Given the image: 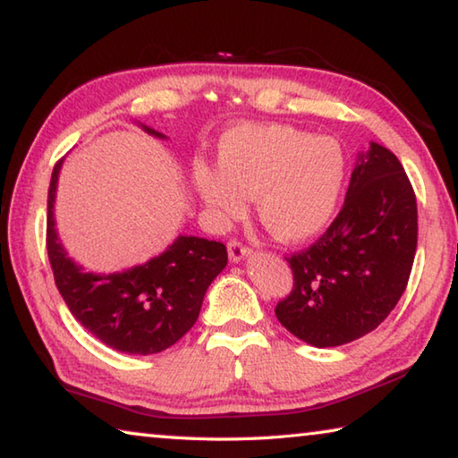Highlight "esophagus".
<instances>
[{"instance_id": "obj_1", "label": "esophagus", "mask_w": 458, "mask_h": 458, "mask_svg": "<svg viewBox=\"0 0 458 458\" xmlns=\"http://www.w3.org/2000/svg\"><path fill=\"white\" fill-rule=\"evenodd\" d=\"M250 252H252V248L248 246V244H244L240 238H230L228 240V254H230V259L234 260V262L242 260Z\"/></svg>"}]
</instances>
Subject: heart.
Returning <instances> with one entry per match:
<instances>
[{
  "instance_id": "b5f03b06",
  "label": "heart",
  "mask_w": 458,
  "mask_h": 458,
  "mask_svg": "<svg viewBox=\"0 0 458 458\" xmlns=\"http://www.w3.org/2000/svg\"><path fill=\"white\" fill-rule=\"evenodd\" d=\"M345 174L347 157L335 139L289 125H240L222 137L218 172L198 161L191 185L226 222L244 214V198H254L268 234L297 244L329 226Z\"/></svg>"
}]
</instances>
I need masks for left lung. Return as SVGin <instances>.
I'll use <instances>...</instances> for the list:
<instances>
[{
  "mask_svg": "<svg viewBox=\"0 0 458 458\" xmlns=\"http://www.w3.org/2000/svg\"><path fill=\"white\" fill-rule=\"evenodd\" d=\"M418 242L416 193L396 155L371 143L360 155L335 220L286 262L293 289L276 319L315 347L374 331L406 291Z\"/></svg>",
  "mask_w": 458,
  "mask_h": 458,
  "instance_id": "8db88e82",
  "label": "left lung"
}]
</instances>
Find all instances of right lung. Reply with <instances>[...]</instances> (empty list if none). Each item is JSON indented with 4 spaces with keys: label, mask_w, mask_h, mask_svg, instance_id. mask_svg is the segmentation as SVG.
<instances>
[{
    "label": "right lung",
    "mask_w": 458,
    "mask_h": 458,
    "mask_svg": "<svg viewBox=\"0 0 458 458\" xmlns=\"http://www.w3.org/2000/svg\"><path fill=\"white\" fill-rule=\"evenodd\" d=\"M147 129V127H145ZM153 135V129H147ZM54 165L48 188L46 248L64 303L74 319L98 341L123 353L151 355L180 341L198 321L208 286L228 262L216 240L180 236L157 259L125 273L92 275L66 257L54 230V193L60 172Z\"/></svg>",
    "instance_id": "add662e5"
}]
</instances>
